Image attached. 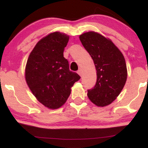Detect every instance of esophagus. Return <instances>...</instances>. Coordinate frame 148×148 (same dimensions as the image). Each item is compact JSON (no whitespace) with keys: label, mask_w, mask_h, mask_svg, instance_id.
<instances>
[{"label":"esophagus","mask_w":148,"mask_h":148,"mask_svg":"<svg viewBox=\"0 0 148 148\" xmlns=\"http://www.w3.org/2000/svg\"><path fill=\"white\" fill-rule=\"evenodd\" d=\"M77 73H78V74H79V75L81 76V75H82V73H81V70H80V69H79V70L77 71Z\"/></svg>","instance_id":"1"}]
</instances>
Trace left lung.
Listing matches in <instances>:
<instances>
[{
	"label": "left lung",
	"instance_id": "left-lung-1",
	"mask_svg": "<svg viewBox=\"0 0 148 148\" xmlns=\"http://www.w3.org/2000/svg\"><path fill=\"white\" fill-rule=\"evenodd\" d=\"M89 53L97 71L95 87L88 90V97L97 106H106L116 99L127 78L125 58L109 39L90 31L79 36Z\"/></svg>",
	"mask_w": 148,
	"mask_h": 148
}]
</instances>
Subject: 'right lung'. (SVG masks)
Returning a JSON list of instances; mask_svg holds the SVG:
<instances>
[{
    "label": "right lung",
    "mask_w": 148,
    "mask_h": 148,
    "mask_svg": "<svg viewBox=\"0 0 148 148\" xmlns=\"http://www.w3.org/2000/svg\"><path fill=\"white\" fill-rule=\"evenodd\" d=\"M69 36L60 32L50 33L40 40L30 53L25 77L37 99L51 109H56L66 102L71 88L81 79L69 70L63 56Z\"/></svg>",
    "instance_id": "1"
}]
</instances>
